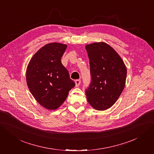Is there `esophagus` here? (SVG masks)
Instances as JSON below:
<instances>
[{"label":"esophagus","instance_id":"1","mask_svg":"<svg viewBox=\"0 0 154 154\" xmlns=\"http://www.w3.org/2000/svg\"><path fill=\"white\" fill-rule=\"evenodd\" d=\"M80 83H81V80H76L75 81V84H76V87H78V86H80Z\"/></svg>","mask_w":154,"mask_h":154}]
</instances>
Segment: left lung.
Instances as JSON below:
<instances>
[{
	"instance_id": "8db88e82",
	"label": "left lung",
	"mask_w": 154,
	"mask_h": 154,
	"mask_svg": "<svg viewBox=\"0 0 154 154\" xmlns=\"http://www.w3.org/2000/svg\"><path fill=\"white\" fill-rule=\"evenodd\" d=\"M91 82L85 91L88 103L98 110L109 109L123 92L127 67L117 52L105 42L88 44Z\"/></svg>"
}]
</instances>
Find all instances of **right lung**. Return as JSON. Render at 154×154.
Masks as SVG:
<instances>
[{"mask_svg":"<svg viewBox=\"0 0 154 154\" xmlns=\"http://www.w3.org/2000/svg\"><path fill=\"white\" fill-rule=\"evenodd\" d=\"M67 47L57 42L45 45L33 55L26 69L31 93L41 106L49 110L61 106L75 86L61 62Z\"/></svg>","mask_w":154,"mask_h":154,"instance_id":"obj_1","label":"right lung"}]
</instances>
